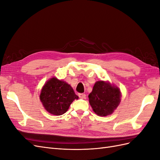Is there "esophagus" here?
<instances>
[{"mask_svg":"<svg viewBox=\"0 0 160 160\" xmlns=\"http://www.w3.org/2000/svg\"><path fill=\"white\" fill-rule=\"evenodd\" d=\"M78 96H79V98H81V99H84V98H85L86 95L84 93H79Z\"/></svg>","mask_w":160,"mask_h":160,"instance_id":"34e87169","label":"esophagus"}]
</instances>
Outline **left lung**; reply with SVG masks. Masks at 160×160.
<instances>
[{
	"mask_svg": "<svg viewBox=\"0 0 160 160\" xmlns=\"http://www.w3.org/2000/svg\"><path fill=\"white\" fill-rule=\"evenodd\" d=\"M88 97L94 112L100 116L113 113L121 101L119 88L103 81L96 82Z\"/></svg>",
	"mask_w": 160,
	"mask_h": 160,
	"instance_id": "obj_1",
	"label": "left lung"
}]
</instances>
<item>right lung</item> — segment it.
Returning <instances> with one entry per match:
<instances>
[{"instance_id": "add662e5", "label": "right lung", "mask_w": 160, "mask_h": 160, "mask_svg": "<svg viewBox=\"0 0 160 160\" xmlns=\"http://www.w3.org/2000/svg\"><path fill=\"white\" fill-rule=\"evenodd\" d=\"M77 99L78 96L70 85L55 77L47 82L40 95L41 101L45 109L55 115L64 114L72 101Z\"/></svg>"}]
</instances>
